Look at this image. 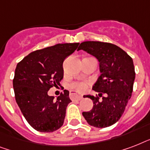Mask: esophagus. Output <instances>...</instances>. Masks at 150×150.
<instances>
[{
    "label": "esophagus",
    "mask_w": 150,
    "mask_h": 150,
    "mask_svg": "<svg viewBox=\"0 0 150 150\" xmlns=\"http://www.w3.org/2000/svg\"><path fill=\"white\" fill-rule=\"evenodd\" d=\"M82 97H83V96H82V95H79V94H78L75 91H71L70 92L71 100H82Z\"/></svg>",
    "instance_id": "obj_1"
}]
</instances>
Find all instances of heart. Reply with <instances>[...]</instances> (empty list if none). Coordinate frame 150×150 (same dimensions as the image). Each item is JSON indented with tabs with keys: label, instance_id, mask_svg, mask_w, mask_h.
<instances>
[{
	"label": "heart",
	"instance_id": "obj_1",
	"mask_svg": "<svg viewBox=\"0 0 150 150\" xmlns=\"http://www.w3.org/2000/svg\"><path fill=\"white\" fill-rule=\"evenodd\" d=\"M71 86L79 91H84L85 89H86V85L83 82H75L71 85Z\"/></svg>",
	"mask_w": 150,
	"mask_h": 150
}]
</instances>
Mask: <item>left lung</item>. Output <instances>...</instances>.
Here are the masks:
<instances>
[{"mask_svg": "<svg viewBox=\"0 0 150 150\" xmlns=\"http://www.w3.org/2000/svg\"><path fill=\"white\" fill-rule=\"evenodd\" d=\"M83 50L95 57L100 64V75L93 86L102 96L86 95L93 102L90 111L82 112L89 125L107 128L121 118L130 100L135 81V67L132 58L117 46L99 41H86L80 44Z\"/></svg>", "mask_w": 150, "mask_h": 150, "instance_id": "left-lung-1", "label": "left lung"}]
</instances>
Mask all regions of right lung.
Instances as JSON below:
<instances>
[{
  "mask_svg": "<svg viewBox=\"0 0 150 150\" xmlns=\"http://www.w3.org/2000/svg\"><path fill=\"white\" fill-rule=\"evenodd\" d=\"M79 43H58L25 57L15 68L13 88L15 100L28 123L40 132H52L63 125L66 108L71 102L64 90L57 99L48 95L63 79L64 59Z\"/></svg>",
  "mask_w": 150,
  "mask_h": 150,
  "instance_id": "obj_1",
  "label": "right lung"
}]
</instances>
